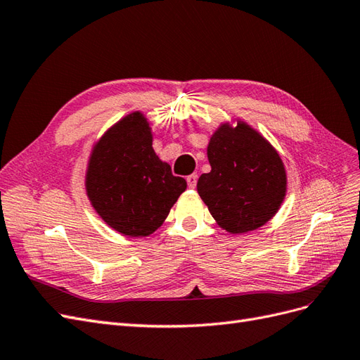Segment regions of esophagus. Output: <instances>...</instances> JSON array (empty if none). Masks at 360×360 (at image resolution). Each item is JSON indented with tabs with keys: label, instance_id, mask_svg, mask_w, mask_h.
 Returning <instances> with one entry per match:
<instances>
[{
	"label": "esophagus",
	"instance_id": "34e87169",
	"mask_svg": "<svg viewBox=\"0 0 360 360\" xmlns=\"http://www.w3.org/2000/svg\"><path fill=\"white\" fill-rule=\"evenodd\" d=\"M187 184H188L190 188L195 187V184H197V175H195V173H193V175L187 176Z\"/></svg>",
	"mask_w": 360,
	"mask_h": 360
}]
</instances>
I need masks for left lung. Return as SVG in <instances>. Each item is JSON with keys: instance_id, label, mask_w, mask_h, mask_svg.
Wrapping results in <instances>:
<instances>
[{"instance_id": "left-lung-1", "label": "left lung", "mask_w": 360, "mask_h": 360, "mask_svg": "<svg viewBox=\"0 0 360 360\" xmlns=\"http://www.w3.org/2000/svg\"><path fill=\"white\" fill-rule=\"evenodd\" d=\"M206 154L211 172L197 181V193L219 227L248 233L275 217L285 199L287 173L268 139L236 118L219 124Z\"/></svg>"}]
</instances>
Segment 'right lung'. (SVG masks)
I'll return each instance as SVG.
<instances>
[{
    "mask_svg": "<svg viewBox=\"0 0 360 360\" xmlns=\"http://www.w3.org/2000/svg\"><path fill=\"white\" fill-rule=\"evenodd\" d=\"M187 188L153 148V130L141 110L125 115L91 149L85 190L91 206L118 233L149 236L165 223Z\"/></svg>",
    "mask_w": 360,
    "mask_h": 360,
    "instance_id": "1",
    "label": "right lung"
}]
</instances>
